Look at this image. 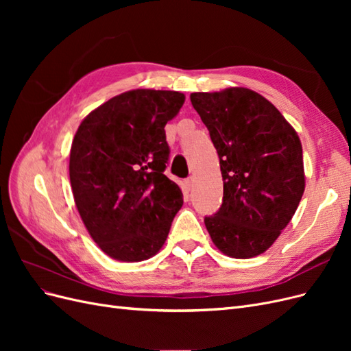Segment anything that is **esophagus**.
Listing matches in <instances>:
<instances>
[{
    "mask_svg": "<svg viewBox=\"0 0 351 351\" xmlns=\"http://www.w3.org/2000/svg\"><path fill=\"white\" fill-rule=\"evenodd\" d=\"M184 184H186V189H187V190L192 189V186H193V177L186 178V180H184Z\"/></svg>",
    "mask_w": 351,
    "mask_h": 351,
    "instance_id": "esophagus-1",
    "label": "esophagus"
}]
</instances>
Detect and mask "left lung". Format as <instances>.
Wrapping results in <instances>:
<instances>
[{
  "label": "left lung",
  "mask_w": 351,
  "mask_h": 351,
  "mask_svg": "<svg viewBox=\"0 0 351 351\" xmlns=\"http://www.w3.org/2000/svg\"><path fill=\"white\" fill-rule=\"evenodd\" d=\"M219 156L224 197L205 217L215 246L249 259L268 250L304 192L299 136L262 95L246 88L190 95Z\"/></svg>",
  "instance_id": "left-lung-1"
}]
</instances>
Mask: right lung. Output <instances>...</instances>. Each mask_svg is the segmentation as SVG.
<instances>
[{"label": "right lung", "mask_w": 351, "mask_h": 351, "mask_svg": "<svg viewBox=\"0 0 351 351\" xmlns=\"http://www.w3.org/2000/svg\"><path fill=\"white\" fill-rule=\"evenodd\" d=\"M183 104L184 95L174 90H129L93 110L74 134V202L90 237L112 259L152 258L183 206L182 190L164 174V127Z\"/></svg>", "instance_id": "right-lung-1"}]
</instances>
